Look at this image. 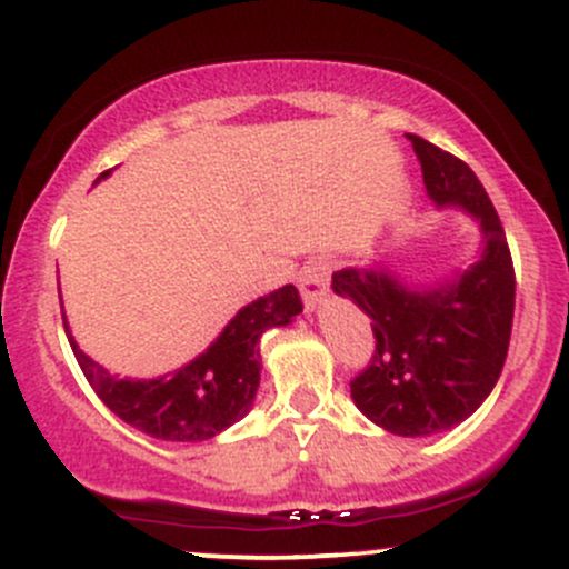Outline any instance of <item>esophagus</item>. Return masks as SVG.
Instances as JSON below:
<instances>
[{
    "instance_id": "1",
    "label": "esophagus",
    "mask_w": 569,
    "mask_h": 569,
    "mask_svg": "<svg viewBox=\"0 0 569 569\" xmlns=\"http://www.w3.org/2000/svg\"><path fill=\"white\" fill-rule=\"evenodd\" d=\"M299 291H302L305 308L313 310L316 305L323 302L329 295V261L327 259H310L305 261L302 270L297 272Z\"/></svg>"
}]
</instances>
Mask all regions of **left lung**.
<instances>
[{
  "label": "left lung",
  "instance_id": "8db88e82",
  "mask_svg": "<svg viewBox=\"0 0 569 569\" xmlns=\"http://www.w3.org/2000/svg\"><path fill=\"white\" fill-rule=\"evenodd\" d=\"M437 208L478 221L483 248L467 270L435 286H408L389 264L346 267L335 295L372 321L376 351L351 380L356 408L391 435L427 437L470 418L497 386L513 329L516 274L505 229L465 161L408 134Z\"/></svg>",
  "mask_w": 569,
  "mask_h": 569
}]
</instances>
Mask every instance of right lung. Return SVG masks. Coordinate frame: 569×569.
Here are the masks:
<instances>
[{"mask_svg":"<svg viewBox=\"0 0 569 569\" xmlns=\"http://www.w3.org/2000/svg\"><path fill=\"white\" fill-rule=\"evenodd\" d=\"M102 172V178H108ZM302 313L295 286L253 299L223 327L204 353L159 378H118L80 351L64 316V332L74 359L97 397L140 432L170 442H202L221 435L253 408L259 389V340L267 329L286 327Z\"/></svg>","mask_w":569,"mask_h":569,"instance_id":"add662e5","label":"right lung"}]
</instances>
